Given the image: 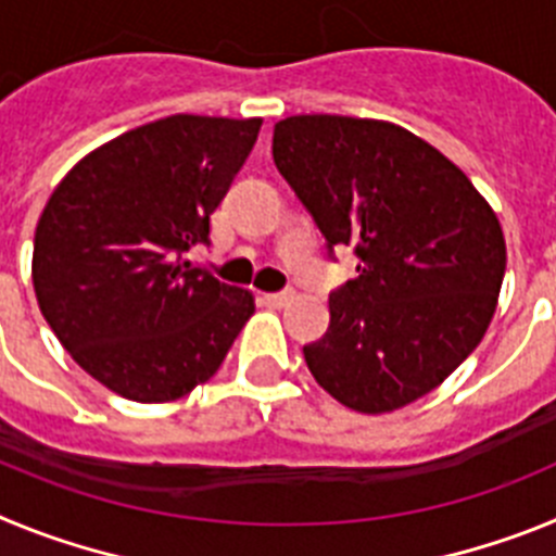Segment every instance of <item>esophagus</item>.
<instances>
[{"instance_id":"esophagus-1","label":"esophagus","mask_w":556,"mask_h":556,"mask_svg":"<svg viewBox=\"0 0 556 556\" xmlns=\"http://www.w3.org/2000/svg\"><path fill=\"white\" fill-rule=\"evenodd\" d=\"M289 301H292V292H269V294H264V303H267V306H273V308H283Z\"/></svg>"}]
</instances>
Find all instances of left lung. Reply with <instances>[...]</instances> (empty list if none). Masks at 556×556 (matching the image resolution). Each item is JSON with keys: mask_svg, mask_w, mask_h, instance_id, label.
Listing matches in <instances>:
<instances>
[{"mask_svg": "<svg viewBox=\"0 0 556 556\" xmlns=\"http://www.w3.org/2000/svg\"><path fill=\"white\" fill-rule=\"evenodd\" d=\"M273 159L358 278L303 348L339 404L384 415L429 395L476 351L498 306L507 242L495 211L443 152L384 119L331 113L275 125Z\"/></svg>", "mask_w": 556, "mask_h": 556, "instance_id": "left-lung-1", "label": "left lung"}]
</instances>
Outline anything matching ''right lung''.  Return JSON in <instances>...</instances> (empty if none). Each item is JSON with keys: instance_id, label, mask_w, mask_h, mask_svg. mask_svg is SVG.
I'll return each mask as SVG.
<instances>
[{"instance_id": "1", "label": "right lung", "mask_w": 556, "mask_h": 556, "mask_svg": "<svg viewBox=\"0 0 556 556\" xmlns=\"http://www.w3.org/2000/svg\"><path fill=\"white\" fill-rule=\"evenodd\" d=\"M262 119L175 113L66 172L41 211L33 289L77 365L116 395L166 404L219 370L253 292L186 258L242 169Z\"/></svg>"}]
</instances>
